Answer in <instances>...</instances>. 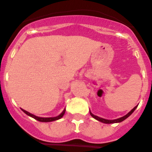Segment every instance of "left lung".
<instances>
[{
    "instance_id": "8db88e82",
    "label": "left lung",
    "mask_w": 152,
    "mask_h": 152,
    "mask_svg": "<svg viewBox=\"0 0 152 152\" xmlns=\"http://www.w3.org/2000/svg\"><path fill=\"white\" fill-rule=\"evenodd\" d=\"M138 107V106H136V107H134L132 110L130 112H129L128 113L126 114V116H123V117H120L119 118V119H113V120H110V119H103V118H101V117H99V116H95V115H94V114L92 113L90 111V113H91V116H92V117L94 118L95 119H96V120H98V121L101 122V123H107V124H110V123H121V122H123V120H125V119H126V118H128L129 116L131 115L132 113L135 111V110L136 109V107Z\"/></svg>"
}]
</instances>
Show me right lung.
I'll use <instances>...</instances> for the list:
<instances>
[{
  "instance_id": "add662e5",
  "label": "right lung",
  "mask_w": 152,
  "mask_h": 152,
  "mask_svg": "<svg viewBox=\"0 0 152 152\" xmlns=\"http://www.w3.org/2000/svg\"><path fill=\"white\" fill-rule=\"evenodd\" d=\"M26 114V115H28V116H31V117L34 118L35 119H36V120H38V121L39 122H44V123H47V122H52V121H55V120H58V119H61V117H62L63 116H64V113H65V109H64V110L62 111V113H61L60 115H58V116H56V117H47V118H45V117H39V116H35V115H33V114L27 112V111L24 110H23V109H21Z\"/></svg>"
}]
</instances>
